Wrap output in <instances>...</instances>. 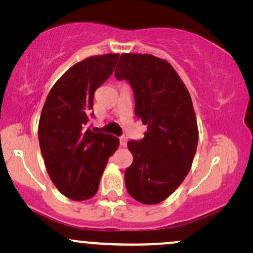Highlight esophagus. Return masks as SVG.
I'll return each mask as SVG.
<instances>
[{
	"label": "esophagus",
	"instance_id": "34e87169",
	"mask_svg": "<svg viewBox=\"0 0 253 253\" xmlns=\"http://www.w3.org/2000/svg\"><path fill=\"white\" fill-rule=\"evenodd\" d=\"M119 140H120V145L121 146H126L127 145V138L125 135H121V136H119Z\"/></svg>",
	"mask_w": 253,
	"mask_h": 253
}]
</instances>
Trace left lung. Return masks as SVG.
<instances>
[{
  "label": "left lung",
  "instance_id": "1",
  "mask_svg": "<svg viewBox=\"0 0 253 253\" xmlns=\"http://www.w3.org/2000/svg\"><path fill=\"white\" fill-rule=\"evenodd\" d=\"M115 77L129 83L135 117L147 125L143 139L127 143L133 155L125 171L127 191L156 205L184 181L195 156L199 129L191 97L175 69L152 54H121Z\"/></svg>",
  "mask_w": 253,
  "mask_h": 253
}]
</instances>
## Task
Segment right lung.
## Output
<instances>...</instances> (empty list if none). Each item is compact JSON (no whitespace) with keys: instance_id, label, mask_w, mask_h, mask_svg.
I'll list each match as a JSON object with an SVG mask.
<instances>
[{"instance_id":"obj_1","label":"right lung","mask_w":253,"mask_h":253,"mask_svg":"<svg viewBox=\"0 0 253 253\" xmlns=\"http://www.w3.org/2000/svg\"><path fill=\"white\" fill-rule=\"evenodd\" d=\"M119 57L109 53L75 64L52 86L40 115L38 135L48 175L63 195L76 201L96 194L108 158L119 147L117 136L90 125L95 91Z\"/></svg>"}]
</instances>
